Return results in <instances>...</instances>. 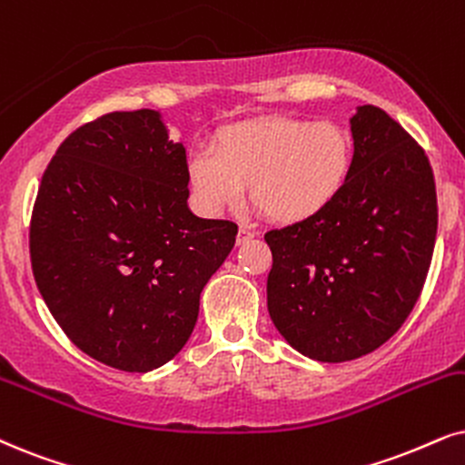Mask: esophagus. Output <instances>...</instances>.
Masks as SVG:
<instances>
[{
	"mask_svg": "<svg viewBox=\"0 0 465 465\" xmlns=\"http://www.w3.org/2000/svg\"><path fill=\"white\" fill-rule=\"evenodd\" d=\"M255 238V233L251 232V229H244V227H240V232H238V238H236V242L238 244H246L249 242V240H252Z\"/></svg>",
	"mask_w": 465,
	"mask_h": 465,
	"instance_id": "1",
	"label": "esophagus"
}]
</instances>
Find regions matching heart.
Returning a JSON list of instances; mask_svg holds the SVG:
<instances>
[{"label":"heart","instance_id":"1","mask_svg":"<svg viewBox=\"0 0 465 465\" xmlns=\"http://www.w3.org/2000/svg\"><path fill=\"white\" fill-rule=\"evenodd\" d=\"M354 143L337 122L262 117L216 134L214 150L189 156V180L208 214L251 202L276 223L322 214L348 184Z\"/></svg>","mask_w":465,"mask_h":465}]
</instances>
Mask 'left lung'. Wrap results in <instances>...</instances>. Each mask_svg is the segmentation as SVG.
Segmentation results:
<instances>
[{
	"label": "left lung",
	"instance_id": "8db88e82",
	"mask_svg": "<svg viewBox=\"0 0 465 465\" xmlns=\"http://www.w3.org/2000/svg\"><path fill=\"white\" fill-rule=\"evenodd\" d=\"M354 161L313 219L270 229L268 313L301 354L345 362L378 350L419 301L438 233L425 150L373 104L351 117Z\"/></svg>",
	"mask_w": 465,
	"mask_h": 465
}]
</instances>
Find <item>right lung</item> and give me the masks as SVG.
Wrapping results in <instances>:
<instances>
[{
    "instance_id": "obj_1",
    "label": "right lung",
    "mask_w": 465,
    "mask_h": 465,
    "mask_svg": "<svg viewBox=\"0 0 465 465\" xmlns=\"http://www.w3.org/2000/svg\"><path fill=\"white\" fill-rule=\"evenodd\" d=\"M186 167L158 111H114L70 133L40 182L38 290L76 348L120 371H152L184 348L199 293L236 244V223L189 210Z\"/></svg>"
}]
</instances>
